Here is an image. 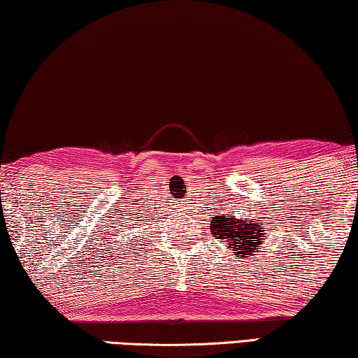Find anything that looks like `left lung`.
Segmentation results:
<instances>
[{
    "instance_id": "1",
    "label": "left lung",
    "mask_w": 358,
    "mask_h": 358,
    "mask_svg": "<svg viewBox=\"0 0 358 358\" xmlns=\"http://www.w3.org/2000/svg\"><path fill=\"white\" fill-rule=\"evenodd\" d=\"M234 222H239V226H234L233 222L230 223V228L222 225V234L220 236H227V248H231L234 250V255L241 257H249L252 252H257L260 248L259 244L262 243V233L259 231V225H252L250 220L239 222V218H234Z\"/></svg>"
}]
</instances>
